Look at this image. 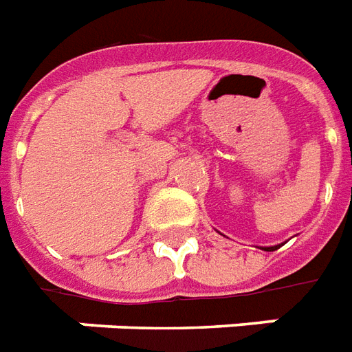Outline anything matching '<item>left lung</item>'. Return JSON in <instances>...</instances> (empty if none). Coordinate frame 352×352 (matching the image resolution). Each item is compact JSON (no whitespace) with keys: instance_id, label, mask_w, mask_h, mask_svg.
Returning a JSON list of instances; mask_svg holds the SVG:
<instances>
[{"instance_id":"obj_1","label":"left lung","mask_w":352,"mask_h":352,"mask_svg":"<svg viewBox=\"0 0 352 352\" xmlns=\"http://www.w3.org/2000/svg\"><path fill=\"white\" fill-rule=\"evenodd\" d=\"M280 246H270V248H263V250H267V252H274V250H278Z\"/></svg>"}]
</instances>
